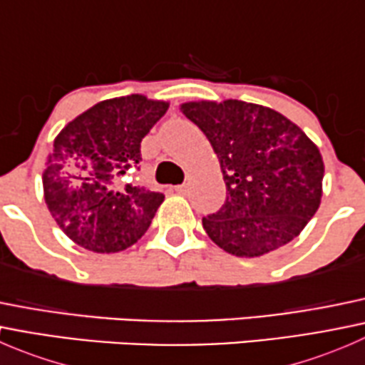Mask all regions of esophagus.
I'll use <instances>...</instances> for the list:
<instances>
[{"instance_id":"34e87169","label":"esophagus","mask_w":365,"mask_h":365,"mask_svg":"<svg viewBox=\"0 0 365 365\" xmlns=\"http://www.w3.org/2000/svg\"><path fill=\"white\" fill-rule=\"evenodd\" d=\"M187 189H189V185H187V183H182V185H176V187H175V190H176V192H178V194H185Z\"/></svg>"}]
</instances>
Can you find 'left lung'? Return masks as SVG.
<instances>
[{
	"label": "left lung",
	"instance_id": "8db88e82",
	"mask_svg": "<svg viewBox=\"0 0 365 365\" xmlns=\"http://www.w3.org/2000/svg\"><path fill=\"white\" fill-rule=\"evenodd\" d=\"M182 113L217 153L226 201L203 217L208 237L226 252L257 257L300 235L322 201L318 146L281 113L242 101L187 102Z\"/></svg>",
	"mask_w": 365,
	"mask_h": 365
}]
</instances>
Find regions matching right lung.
Returning a JSON list of instances; mask_svg holds the SVG:
<instances>
[{"label":"right lung","instance_id":"right-lung-1","mask_svg":"<svg viewBox=\"0 0 365 365\" xmlns=\"http://www.w3.org/2000/svg\"><path fill=\"white\" fill-rule=\"evenodd\" d=\"M143 95L95 104L56 135L43 171V197L70 240L93 252H118L139 240L164 194L132 185L141 141L168 111Z\"/></svg>","mask_w":365,"mask_h":365}]
</instances>
